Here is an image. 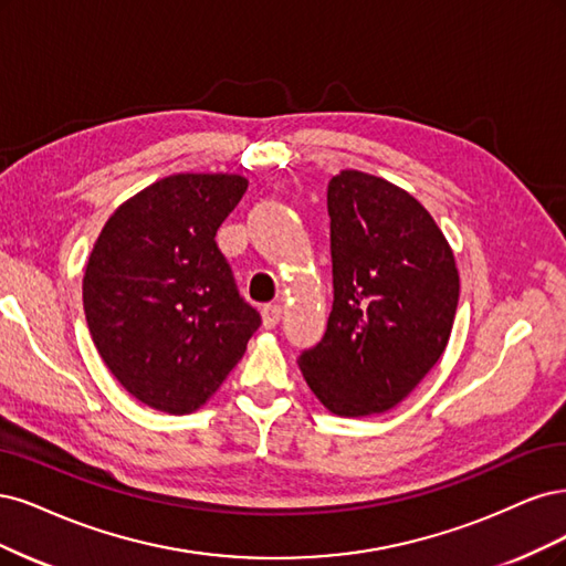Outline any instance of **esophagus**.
<instances>
[{
  "instance_id": "esophagus-1",
  "label": "esophagus",
  "mask_w": 566,
  "mask_h": 566,
  "mask_svg": "<svg viewBox=\"0 0 566 566\" xmlns=\"http://www.w3.org/2000/svg\"><path fill=\"white\" fill-rule=\"evenodd\" d=\"M263 326L265 329H275L282 319V305H265L263 307Z\"/></svg>"
}]
</instances>
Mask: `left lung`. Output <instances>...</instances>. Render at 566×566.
I'll return each mask as SVG.
<instances>
[{
	"label": "left lung",
	"mask_w": 566,
	"mask_h": 566,
	"mask_svg": "<svg viewBox=\"0 0 566 566\" xmlns=\"http://www.w3.org/2000/svg\"><path fill=\"white\" fill-rule=\"evenodd\" d=\"M326 211L334 305L298 367L338 416L388 411L447 348L459 305L453 253L409 192L369 174L334 176Z\"/></svg>",
	"instance_id": "1"
}]
</instances>
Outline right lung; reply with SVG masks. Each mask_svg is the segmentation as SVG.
<instances>
[{
	"instance_id": "add662e5",
	"label": "right lung",
	"mask_w": 566,
	"mask_h": 566,
	"mask_svg": "<svg viewBox=\"0 0 566 566\" xmlns=\"http://www.w3.org/2000/svg\"><path fill=\"white\" fill-rule=\"evenodd\" d=\"M247 186L230 174L157 180L111 216L91 251L88 332L124 390L157 411L202 407L261 326L216 244Z\"/></svg>"
}]
</instances>
